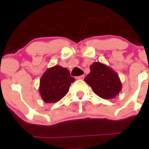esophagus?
Masks as SVG:
<instances>
[{"mask_svg":"<svg viewBox=\"0 0 149 149\" xmlns=\"http://www.w3.org/2000/svg\"><path fill=\"white\" fill-rule=\"evenodd\" d=\"M85 76L84 75H81V76H79V77H77V79H84Z\"/></svg>","mask_w":149,"mask_h":149,"instance_id":"1","label":"esophagus"}]
</instances>
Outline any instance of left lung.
Listing matches in <instances>:
<instances>
[{
    "instance_id": "left-lung-1",
    "label": "left lung",
    "mask_w": 149,
    "mask_h": 149,
    "mask_svg": "<svg viewBox=\"0 0 149 149\" xmlns=\"http://www.w3.org/2000/svg\"><path fill=\"white\" fill-rule=\"evenodd\" d=\"M91 72L84 78L100 97L112 99L121 91V83L118 75L112 69L100 62L91 65Z\"/></svg>"
}]
</instances>
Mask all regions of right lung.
Returning <instances> with one entry per match:
<instances>
[{
	"label": "right lung",
	"mask_w": 149,
	"mask_h": 149,
	"mask_svg": "<svg viewBox=\"0 0 149 149\" xmlns=\"http://www.w3.org/2000/svg\"><path fill=\"white\" fill-rule=\"evenodd\" d=\"M75 79L70 71L60 65L48 69L40 79L39 93L45 103H56L68 93Z\"/></svg>",
	"instance_id": "1"
}]
</instances>
